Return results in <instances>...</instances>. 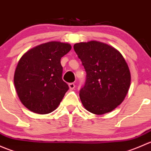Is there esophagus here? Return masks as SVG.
Segmentation results:
<instances>
[{
  "instance_id": "obj_1",
  "label": "esophagus",
  "mask_w": 151,
  "mask_h": 151,
  "mask_svg": "<svg viewBox=\"0 0 151 151\" xmlns=\"http://www.w3.org/2000/svg\"><path fill=\"white\" fill-rule=\"evenodd\" d=\"M68 87H69L70 90H73L75 88V85H74V83H69L68 84Z\"/></svg>"
}]
</instances>
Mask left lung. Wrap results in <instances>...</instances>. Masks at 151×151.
Segmentation results:
<instances>
[{"label": "left lung", "mask_w": 151, "mask_h": 151, "mask_svg": "<svg viewBox=\"0 0 151 151\" xmlns=\"http://www.w3.org/2000/svg\"><path fill=\"white\" fill-rule=\"evenodd\" d=\"M86 71V82L80 91L83 106L95 115L110 112L123 102L131 84L127 63L112 46L90 41L74 45Z\"/></svg>", "instance_id": "obj_1"}]
</instances>
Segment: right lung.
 Here are the masks:
<instances>
[{
    "mask_svg": "<svg viewBox=\"0 0 151 151\" xmlns=\"http://www.w3.org/2000/svg\"><path fill=\"white\" fill-rule=\"evenodd\" d=\"M71 49L68 43L49 42L30 49L19 59L14 83L19 100L29 110L45 115L57 109L68 90L62 80L60 59Z\"/></svg>",
    "mask_w": 151,
    "mask_h": 151,
    "instance_id": "obj_1",
    "label": "right lung"
}]
</instances>
